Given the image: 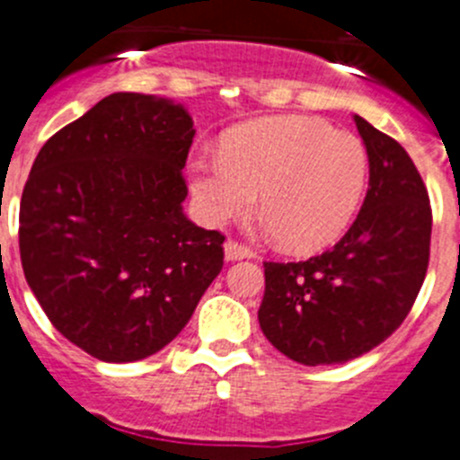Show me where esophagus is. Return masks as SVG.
Returning <instances> with one entry per match:
<instances>
[{"label":"esophagus","mask_w":460,"mask_h":460,"mask_svg":"<svg viewBox=\"0 0 460 460\" xmlns=\"http://www.w3.org/2000/svg\"><path fill=\"white\" fill-rule=\"evenodd\" d=\"M252 252L247 250L245 245H240L235 240H226L225 243V259L226 261H243V259H252Z\"/></svg>","instance_id":"obj_1"}]
</instances>
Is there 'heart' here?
<instances>
[{"label":"heart","mask_w":460,"mask_h":460,"mask_svg":"<svg viewBox=\"0 0 460 460\" xmlns=\"http://www.w3.org/2000/svg\"><path fill=\"white\" fill-rule=\"evenodd\" d=\"M190 192L201 220L222 226L259 192L261 229L288 250L337 243L362 204L369 158L355 135L312 117H270L229 132L222 153H194Z\"/></svg>","instance_id":"heart-1"}]
</instances>
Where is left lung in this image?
<instances>
[{
	"label": "left lung",
	"instance_id": "left-lung-1",
	"mask_svg": "<svg viewBox=\"0 0 460 460\" xmlns=\"http://www.w3.org/2000/svg\"><path fill=\"white\" fill-rule=\"evenodd\" d=\"M369 190L332 250L297 263H263L259 325L288 359L343 364L369 353L411 312L429 266L431 206L405 148L355 114Z\"/></svg>",
	"mask_w": 460,
	"mask_h": 460
}]
</instances>
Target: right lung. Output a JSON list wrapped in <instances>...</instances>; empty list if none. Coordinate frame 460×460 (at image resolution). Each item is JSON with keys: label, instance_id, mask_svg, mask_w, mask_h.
Listing matches in <instances>:
<instances>
[{"label": "right lung", "instance_id": "obj_1", "mask_svg": "<svg viewBox=\"0 0 460 460\" xmlns=\"http://www.w3.org/2000/svg\"><path fill=\"white\" fill-rule=\"evenodd\" d=\"M194 123L181 102L119 91L61 128L20 201V259L57 330L102 362L164 349L222 270L225 235L188 220Z\"/></svg>", "mask_w": 460, "mask_h": 460}]
</instances>
